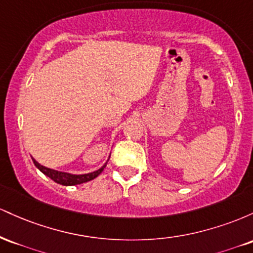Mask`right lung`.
Masks as SVG:
<instances>
[{
	"label": "right lung",
	"mask_w": 253,
	"mask_h": 253,
	"mask_svg": "<svg viewBox=\"0 0 253 253\" xmlns=\"http://www.w3.org/2000/svg\"><path fill=\"white\" fill-rule=\"evenodd\" d=\"M32 159H33L34 165L42 171L43 175L50 177L52 181H54L56 183H58V184H62V185H76V184H82V183H85L88 181H91V179H94L95 177H97L101 172H102L107 165L106 163L102 168H101V169L94 171V172L85 173V175H71V173H68V172H62V171L48 169V168H45L42 167V165H40L34 158Z\"/></svg>",
	"instance_id": "right-lung-1"
}]
</instances>
